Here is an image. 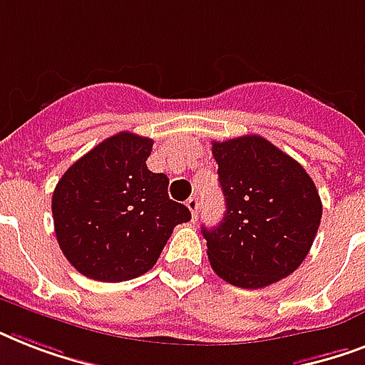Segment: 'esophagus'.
I'll return each mask as SVG.
<instances>
[{"label":"esophagus","instance_id":"34e87169","mask_svg":"<svg viewBox=\"0 0 365 365\" xmlns=\"http://www.w3.org/2000/svg\"><path fill=\"white\" fill-rule=\"evenodd\" d=\"M185 205H187V208H189V212H191L193 220H197V214H199V206H200L199 199H197V197H191V199H189Z\"/></svg>","mask_w":365,"mask_h":365}]
</instances>
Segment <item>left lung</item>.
<instances>
[{"label": "left lung", "instance_id": "obj_1", "mask_svg": "<svg viewBox=\"0 0 365 365\" xmlns=\"http://www.w3.org/2000/svg\"><path fill=\"white\" fill-rule=\"evenodd\" d=\"M225 197L217 227H202L217 277L265 288L297 269L317 237L322 200L305 168L269 140L248 134L212 143Z\"/></svg>", "mask_w": 365, "mask_h": 365}]
</instances>
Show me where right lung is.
Listing matches in <instances>:
<instances>
[{
	"label": "right lung",
	"instance_id": "obj_1",
	"mask_svg": "<svg viewBox=\"0 0 365 365\" xmlns=\"http://www.w3.org/2000/svg\"><path fill=\"white\" fill-rule=\"evenodd\" d=\"M153 140L132 132L106 138L64 172L53 193L54 233L85 277L123 282L148 272L187 206L168 197V178L145 160Z\"/></svg>",
	"mask_w": 365,
	"mask_h": 365
}]
</instances>
